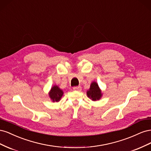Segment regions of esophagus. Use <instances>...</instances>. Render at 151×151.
<instances>
[{
  "mask_svg": "<svg viewBox=\"0 0 151 151\" xmlns=\"http://www.w3.org/2000/svg\"><path fill=\"white\" fill-rule=\"evenodd\" d=\"M73 89L75 91H81V86H76L73 88Z\"/></svg>",
  "mask_w": 151,
  "mask_h": 151,
  "instance_id": "obj_1",
  "label": "esophagus"
}]
</instances>
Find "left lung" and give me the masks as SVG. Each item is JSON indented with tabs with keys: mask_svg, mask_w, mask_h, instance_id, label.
Wrapping results in <instances>:
<instances>
[{
	"mask_svg": "<svg viewBox=\"0 0 151 151\" xmlns=\"http://www.w3.org/2000/svg\"><path fill=\"white\" fill-rule=\"evenodd\" d=\"M86 93L88 97L93 101H98L103 96L102 91L96 81L91 83L90 88L87 91Z\"/></svg>",
	"mask_w": 151,
	"mask_h": 151,
	"instance_id": "8db88e82",
	"label": "left lung"
}]
</instances>
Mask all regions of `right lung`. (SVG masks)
<instances>
[{"label": "right lung", "mask_w": 151, "mask_h": 151, "mask_svg": "<svg viewBox=\"0 0 151 151\" xmlns=\"http://www.w3.org/2000/svg\"><path fill=\"white\" fill-rule=\"evenodd\" d=\"M63 95V91L57 85H54L53 86H52L50 92L48 93L49 97L52 101V102L60 101Z\"/></svg>", "instance_id": "add662e5"}]
</instances>
